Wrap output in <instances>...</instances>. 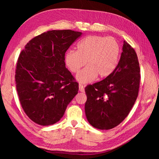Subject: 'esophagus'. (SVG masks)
<instances>
[{"instance_id":"1","label":"esophagus","mask_w":159,"mask_h":159,"mask_svg":"<svg viewBox=\"0 0 159 159\" xmlns=\"http://www.w3.org/2000/svg\"><path fill=\"white\" fill-rule=\"evenodd\" d=\"M79 89H80V91H81V92H84L85 89H84V87L83 86V85L79 84Z\"/></svg>"}]
</instances>
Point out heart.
Returning <instances> with one entry per match:
<instances>
[{
  "mask_svg": "<svg viewBox=\"0 0 159 159\" xmlns=\"http://www.w3.org/2000/svg\"><path fill=\"white\" fill-rule=\"evenodd\" d=\"M120 52L117 42L111 37L89 36L77 44V51L69 50L65 55V62L69 70L77 73L85 66H88L76 75L79 82L86 84L97 76L105 78L117 68Z\"/></svg>",
  "mask_w": 159,
  "mask_h": 159,
  "instance_id": "heart-1",
  "label": "heart"
}]
</instances>
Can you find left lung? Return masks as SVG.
Masks as SVG:
<instances>
[{
  "mask_svg": "<svg viewBox=\"0 0 159 159\" xmlns=\"http://www.w3.org/2000/svg\"><path fill=\"white\" fill-rule=\"evenodd\" d=\"M117 68L109 76L85 88V113L89 124L101 130L113 129L131 111L137 98L140 68L135 51L123 41Z\"/></svg>",
  "mask_w": 159,
  "mask_h": 159,
  "instance_id": "1",
  "label": "left lung"
}]
</instances>
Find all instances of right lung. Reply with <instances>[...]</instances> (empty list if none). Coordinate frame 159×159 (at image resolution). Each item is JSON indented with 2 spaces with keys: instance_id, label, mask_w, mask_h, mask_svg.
Returning <instances> with one entry per match:
<instances>
[{
  "instance_id": "right-lung-1",
  "label": "right lung",
  "mask_w": 159,
  "mask_h": 159,
  "mask_svg": "<svg viewBox=\"0 0 159 159\" xmlns=\"http://www.w3.org/2000/svg\"><path fill=\"white\" fill-rule=\"evenodd\" d=\"M82 33L50 30L32 39L19 56L15 75L22 109L32 121L48 126L64 116L79 85L66 68L65 53Z\"/></svg>"
}]
</instances>
